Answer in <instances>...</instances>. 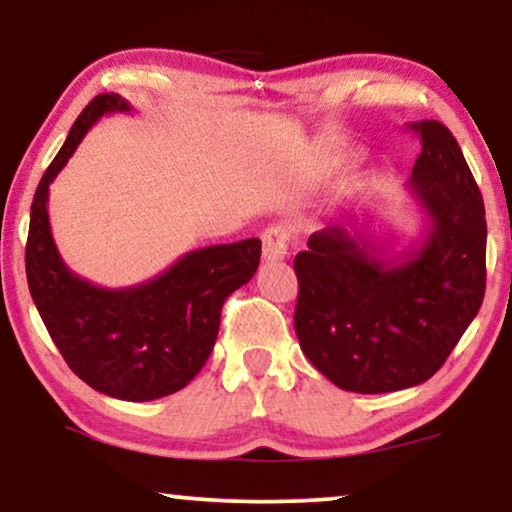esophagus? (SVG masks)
Returning a JSON list of instances; mask_svg holds the SVG:
<instances>
[{"instance_id":"1","label":"esophagus","mask_w":512,"mask_h":512,"mask_svg":"<svg viewBox=\"0 0 512 512\" xmlns=\"http://www.w3.org/2000/svg\"><path fill=\"white\" fill-rule=\"evenodd\" d=\"M289 240L291 230L286 226H270L265 228L263 233V256L268 261H275V258H284L289 254Z\"/></svg>"}]
</instances>
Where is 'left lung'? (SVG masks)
Returning a JSON list of instances; mask_svg holds the SVG:
<instances>
[{
  "mask_svg": "<svg viewBox=\"0 0 512 512\" xmlns=\"http://www.w3.org/2000/svg\"><path fill=\"white\" fill-rule=\"evenodd\" d=\"M422 142L408 191L424 209V240L389 254L361 233L328 226L293 261L296 335L312 366L356 394L429 380L485 298L487 221L480 188L443 123H410Z\"/></svg>",
  "mask_w": 512,
  "mask_h": 512,
  "instance_id": "1",
  "label": "left lung"
}]
</instances>
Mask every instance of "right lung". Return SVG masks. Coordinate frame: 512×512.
<instances>
[{
    "label": "right lung",
    "instance_id": "add662e5",
    "mask_svg": "<svg viewBox=\"0 0 512 512\" xmlns=\"http://www.w3.org/2000/svg\"><path fill=\"white\" fill-rule=\"evenodd\" d=\"M132 111L116 93L97 95L41 177L32 200L25 272L32 300L67 366L88 387L121 401H156L184 389L212 354L221 307L261 261V240L188 251L163 275L102 289L74 275L55 247L48 186L104 114Z\"/></svg>",
    "mask_w": 512,
    "mask_h": 512
}]
</instances>
